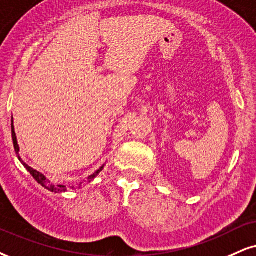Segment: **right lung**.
Returning a JSON list of instances; mask_svg holds the SVG:
<instances>
[{
    "instance_id": "right-lung-1",
    "label": "right lung",
    "mask_w": 256,
    "mask_h": 256,
    "mask_svg": "<svg viewBox=\"0 0 256 256\" xmlns=\"http://www.w3.org/2000/svg\"><path fill=\"white\" fill-rule=\"evenodd\" d=\"M12 144H14V148H15V152H16V154H18V152H20V147H18V140H16V134H15V130H14V126H12ZM18 160H20L21 162V164L22 165H24V167H26V170L28 172L30 173L32 176H33V178L36 179V180L39 182V184L41 185V186H44V188H47V190L48 191H51V192H56V194H59V192H64V191H66V186L65 185H60V184H53L52 182H50L48 179L46 178L45 176L42 174V173H40V172H38L36 170H34V168H32L30 166H28L26 162H24V160L21 159L20 156H18ZM103 167L104 166H102V167H100L98 170H97L96 172L94 173V174H91V176H88V182H92L94 178H96L97 176H98V173L102 171L103 170ZM82 184V182H80ZM76 186H71V188H74Z\"/></svg>"
}]
</instances>
